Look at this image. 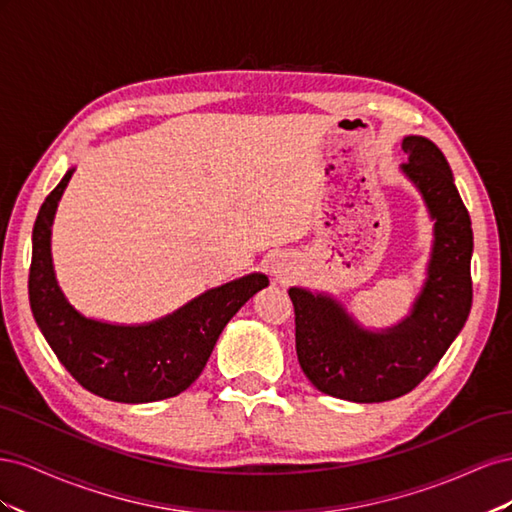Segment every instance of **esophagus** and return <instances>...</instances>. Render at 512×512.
Segmentation results:
<instances>
[{"instance_id":"34e87169","label":"esophagus","mask_w":512,"mask_h":512,"mask_svg":"<svg viewBox=\"0 0 512 512\" xmlns=\"http://www.w3.org/2000/svg\"><path fill=\"white\" fill-rule=\"evenodd\" d=\"M269 271H271V275L275 277L277 282L286 284V282L292 280L294 273H297V262H294V258L288 256V254H280V256H275L271 260Z\"/></svg>"}]
</instances>
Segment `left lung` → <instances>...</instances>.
Instances as JSON below:
<instances>
[{
  "instance_id": "left-lung-1",
  "label": "left lung",
  "mask_w": 512,
  "mask_h": 512,
  "mask_svg": "<svg viewBox=\"0 0 512 512\" xmlns=\"http://www.w3.org/2000/svg\"><path fill=\"white\" fill-rule=\"evenodd\" d=\"M401 164L433 222L427 277L410 314L393 327L367 329L329 292L288 290L297 356L324 395L378 404L410 393L438 365L472 307V222L444 153L425 136H406Z\"/></svg>"
}]
</instances>
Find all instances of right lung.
<instances>
[{"mask_svg":"<svg viewBox=\"0 0 512 512\" xmlns=\"http://www.w3.org/2000/svg\"><path fill=\"white\" fill-rule=\"evenodd\" d=\"M72 173L68 168L46 196L34 224L29 305L38 329L72 378L98 397L119 404L175 397L200 376L228 320L269 286V277L243 275L143 324L87 318L61 292L51 254L55 211Z\"/></svg>","mask_w":512,"mask_h":512,"instance_id":"obj_1","label":"right lung"}]
</instances>
